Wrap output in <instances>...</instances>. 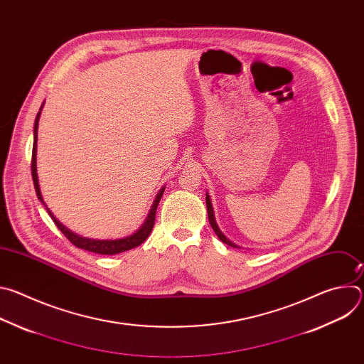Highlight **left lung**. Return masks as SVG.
Returning <instances> with one entry per match:
<instances>
[{
  "instance_id": "left-lung-1",
  "label": "left lung",
  "mask_w": 364,
  "mask_h": 364,
  "mask_svg": "<svg viewBox=\"0 0 364 364\" xmlns=\"http://www.w3.org/2000/svg\"><path fill=\"white\" fill-rule=\"evenodd\" d=\"M205 204H207V215H209V222H210V225H212L215 233L219 236V239H220L223 243H226V245H229V246H232V247H239L237 245H235L233 242H230V240L220 232V229H219V226H218V223H216V220H215V213H213V207H212V201H210L209 194H205Z\"/></svg>"
}]
</instances>
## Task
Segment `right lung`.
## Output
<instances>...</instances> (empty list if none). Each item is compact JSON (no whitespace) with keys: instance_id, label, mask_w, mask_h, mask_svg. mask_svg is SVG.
<instances>
[{"instance_id":"add662e5","label":"right lung","mask_w":364,"mask_h":364,"mask_svg":"<svg viewBox=\"0 0 364 364\" xmlns=\"http://www.w3.org/2000/svg\"><path fill=\"white\" fill-rule=\"evenodd\" d=\"M43 108V107H41ZM40 108V111H41ZM40 111L36 117V122H34V142H33V154H31V176H33V183H34V188H36V193H37V197L38 200L44 204L43 201V197H41V193H40V186H38V178H37V167H36V155H37V128H38V119H40ZM164 188L163 187L160 190V193L157 194V197H155L154 200V204L151 207L149 210V215L146 218V220L144 222V225L141 226V229H138L134 235L131 236H127V237H122V239H115V240H99V239H89V237H83V236H79L76 233H73L72 230H69L66 226H63L55 216L53 213H51L47 207V212L51 218V220L55 222V225L60 229V232L70 240V243H73L76 247H80V249H85L87 252H93V253H99V255H117V253H121V252H125V250H129V249H134L136 246H139L151 233L152 228H154V223H155V213H157V207H159V203L163 197V193H164ZM46 205V204H44Z\"/></svg>"}]
</instances>
